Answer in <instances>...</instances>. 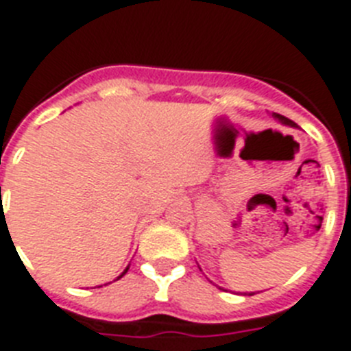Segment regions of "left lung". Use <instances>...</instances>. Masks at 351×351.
I'll return each mask as SVG.
<instances>
[{
  "label": "left lung",
  "mask_w": 351,
  "mask_h": 351,
  "mask_svg": "<svg viewBox=\"0 0 351 351\" xmlns=\"http://www.w3.org/2000/svg\"><path fill=\"white\" fill-rule=\"evenodd\" d=\"M274 117L275 119H277V121H280L282 122V124H286V125H291V128H296V124L293 121H289V119H287V117H284V115H278V113H274ZM250 295H254V293H250Z\"/></svg>",
  "instance_id": "1"
}]
</instances>
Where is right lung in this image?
Here are the masks:
<instances>
[{"instance_id":"1","label":"right lung","mask_w":351,"mask_h":351,"mask_svg":"<svg viewBox=\"0 0 351 351\" xmlns=\"http://www.w3.org/2000/svg\"><path fill=\"white\" fill-rule=\"evenodd\" d=\"M128 269H130V266H128V268H125L124 271H122V275H121V277H124V275H125V271H128ZM121 277H117V278H121Z\"/></svg>"}]
</instances>
